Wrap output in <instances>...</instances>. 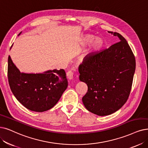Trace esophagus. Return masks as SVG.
I'll return each instance as SVG.
<instances>
[{"label":"esophagus","instance_id":"esophagus-1","mask_svg":"<svg viewBox=\"0 0 148 148\" xmlns=\"http://www.w3.org/2000/svg\"><path fill=\"white\" fill-rule=\"evenodd\" d=\"M74 72H73L72 70H69L68 72H67V78L69 79H72L73 78V76H74Z\"/></svg>","mask_w":148,"mask_h":148}]
</instances>
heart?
Returning a JSON list of instances; mask_svg holds the SVG:
<instances>
[{"label": "heart", "mask_w": 148, "mask_h": 148, "mask_svg": "<svg viewBox=\"0 0 148 148\" xmlns=\"http://www.w3.org/2000/svg\"><path fill=\"white\" fill-rule=\"evenodd\" d=\"M93 39V36H92V35H87V36H86L83 39H82V44L83 45H86L88 42H90V41H92ZM102 45H103V40L101 39L97 38L95 39H94L90 45L89 50H88V51H89V52H93L95 51H97L101 48Z\"/></svg>", "instance_id": "obj_1"}]
</instances>
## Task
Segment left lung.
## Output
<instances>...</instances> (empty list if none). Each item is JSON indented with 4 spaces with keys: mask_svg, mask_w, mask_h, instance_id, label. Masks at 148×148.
<instances>
[{
    "mask_svg": "<svg viewBox=\"0 0 148 148\" xmlns=\"http://www.w3.org/2000/svg\"><path fill=\"white\" fill-rule=\"evenodd\" d=\"M109 33L120 41L88 55L78 69L80 81L88 87L82 102L88 111L99 116L113 114L126 103L136 66L135 56L125 38L119 33Z\"/></svg>",
    "mask_w": 148,
    "mask_h": 148,
    "instance_id": "obj_1",
    "label": "left lung"
}]
</instances>
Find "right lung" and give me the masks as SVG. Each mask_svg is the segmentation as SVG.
I'll use <instances>...</instances> for the list:
<instances>
[{
	"label": "right lung",
	"instance_id": "obj_1",
	"mask_svg": "<svg viewBox=\"0 0 148 148\" xmlns=\"http://www.w3.org/2000/svg\"><path fill=\"white\" fill-rule=\"evenodd\" d=\"M8 79L16 99L27 109L38 112L53 107L68 86L64 69L49 70L43 73H21L10 56L8 60Z\"/></svg>",
	"mask_w": 148,
	"mask_h": 148
}]
</instances>
